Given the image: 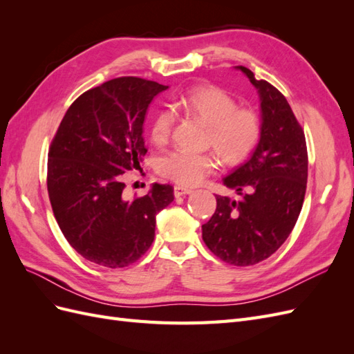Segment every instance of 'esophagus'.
Segmentation results:
<instances>
[{
  "label": "esophagus",
  "instance_id": "esophagus-1",
  "mask_svg": "<svg viewBox=\"0 0 354 354\" xmlns=\"http://www.w3.org/2000/svg\"><path fill=\"white\" fill-rule=\"evenodd\" d=\"M189 194H192V189H189V187H183V186H176V187H174V195H176V198L185 196V195H189Z\"/></svg>",
  "mask_w": 354,
  "mask_h": 354
}]
</instances>
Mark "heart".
I'll return each mask as SVG.
<instances>
[{
	"label": "heart",
	"instance_id": "heart-1",
	"mask_svg": "<svg viewBox=\"0 0 354 354\" xmlns=\"http://www.w3.org/2000/svg\"><path fill=\"white\" fill-rule=\"evenodd\" d=\"M176 108L195 115L209 127L207 145L216 149L226 165H239L255 151L261 138V120L251 108H238V102L216 85H195L174 103ZM176 124L171 108L156 112L151 125V140L156 146L168 142ZM218 167L212 152L194 153L189 151L169 152L159 158V174L181 186H196Z\"/></svg>",
	"mask_w": 354,
	"mask_h": 354
}]
</instances>
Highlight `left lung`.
Segmentation results:
<instances>
[{
  "instance_id": "obj_1",
  "label": "left lung",
  "mask_w": 354,
  "mask_h": 354,
  "mask_svg": "<svg viewBox=\"0 0 354 354\" xmlns=\"http://www.w3.org/2000/svg\"><path fill=\"white\" fill-rule=\"evenodd\" d=\"M260 97L261 138L246 162L223 178L236 199L217 195V208L202 224V239L218 259L254 266L286 241L303 208L307 146L301 125L283 94L245 66H236Z\"/></svg>"
}]
</instances>
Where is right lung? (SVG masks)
<instances>
[{
    "label": "right lung",
    "instance_id": "add662e5",
    "mask_svg": "<svg viewBox=\"0 0 354 354\" xmlns=\"http://www.w3.org/2000/svg\"><path fill=\"white\" fill-rule=\"evenodd\" d=\"M168 87L122 77L81 94L63 116L48 151L47 189L62 233L85 260L120 269L151 248L156 214L174 189L155 183L127 199L124 174L140 169L147 149L143 122Z\"/></svg>",
    "mask_w": 354,
    "mask_h": 354
}]
</instances>
